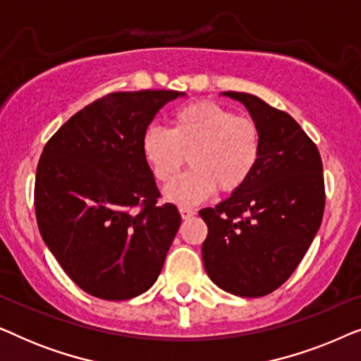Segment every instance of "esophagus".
<instances>
[{"mask_svg":"<svg viewBox=\"0 0 361 361\" xmlns=\"http://www.w3.org/2000/svg\"><path fill=\"white\" fill-rule=\"evenodd\" d=\"M179 212H180L182 220H189V219H192V216L195 215V212L192 210V209H180Z\"/></svg>","mask_w":361,"mask_h":361,"instance_id":"34e87169","label":"esophagus"}]
</instances>
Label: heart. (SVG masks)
Returning <instances> with one entry per match:
<instances>
[{
	"label": "heart",
	"mask_w": 361,
	"mask_h": 361,
	"mask_svg": "<svg viewBox=\"0 0 361 361\" xmlns=\"http://www.w3.org/2000/svg\"><path fill=\"white\" fill-rule=\"evenodd\" d=\"M261 130L248 116H236L215 102L180 108L171 128L149 126L142 133L141 152L156 180L167 184L189 161L190 169L164 189V199L194 207L219 187L224 194L240 190L258 166Z\"/></svg>",
	"instance_id": "1"
}]
</instances>
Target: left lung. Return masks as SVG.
I'll use <instances>...</instances> for the list:
<instances>
[{"instance_id": "1", "label": "left lung", "mask_w": 361, "mask_h": 361, "mask_svg": "<svg viewBox=\"0 0 361 361\" xmlns=\"http://www.w3.org/2000/svg\"><path fill=\"white\" fill-rule=\"evenodd\" d=\"M261 130V157L250 180L199 215L209 226L202 258L209 278L226 293L261 298L298 268L322 224L325 192L317 146L299 123L261 98L240 92Z\"/></svg>"}]
</instances>
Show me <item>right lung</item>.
<instances>
[{
	"label": "right lung",
	"mask_w": 361,
	"mask_h": 361,
	"mask_svg": "<svg viewBox=\"0 0 361 361\" xmlns=\"http://www.w3.org/2000/svg\"><path fill=\"white\" fill-rule=\"evenodd\" d=\"M174 90L116 92L77 111L44 146L34 205L44 243L78 288L105 300L146 293L179 230L141 137ZM136 206L140 211H133Z\"/></svg>",
	"instance_id": "1"
}]
</instances>
